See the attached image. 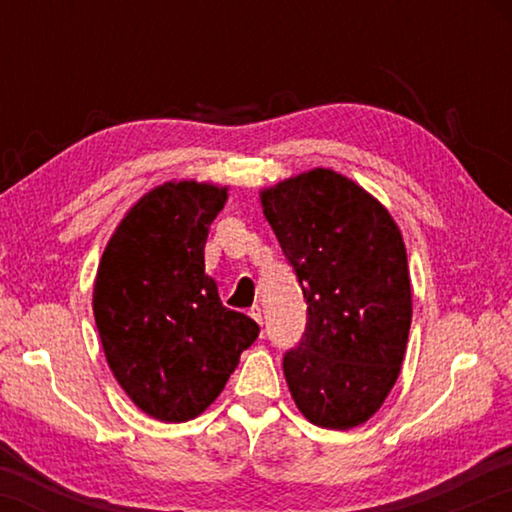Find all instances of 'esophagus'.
<instances>
[{"mask_svg":"<svg viewBox=\"0 0 512 512\" xmlns=\"http://www.w3.org/2000/svg\"><path fill=\"white\" fill-rule=\"evenodd\" d=\"M248 314L253 316L259 325H264V318H262V307H259V305H253V307H250Z\"/></svg>","mask_w":512,"mask_h":512,"instance_id":"obj_1","label":"esophagus"}]
</instances>
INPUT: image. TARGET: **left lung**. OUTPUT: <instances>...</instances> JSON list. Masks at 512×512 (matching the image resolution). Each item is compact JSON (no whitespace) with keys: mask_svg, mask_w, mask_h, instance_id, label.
<instances>
[{"mask_svg":"<svg viewBox=\"0 0 512 512\" xmlns=\"http://www.w3.org/2000/svg\"><path fill=\"white\" fill-rule=\"evenodd\" d=\"M259 201L307 300L305 336L284 354L293 402L316 427H359L393 391L409 341L402 232L375 196L325 167L264 187Z\"/></svg>","mask_w":512,"mask_h":512,"instance_id":"left-lung-1","label":"left lung"}]
</instances>
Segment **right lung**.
<instances>
[{"label":"right lung","instance_id":"1","mask_svg":"<svg viewBox=\"0 0 512 512\" xmlns=\"http://www.w3.org/2000/svg\"><path fill=\"white\" fill-rule=\"evenodd\" d=\"M228 187L169 180L112 232L92 309L112 375L137 409L187 422L221 395L259 325L223 307L205 273V241Z\"/></svg>","mask_w":512,"mask_h":512}]
</instances>
